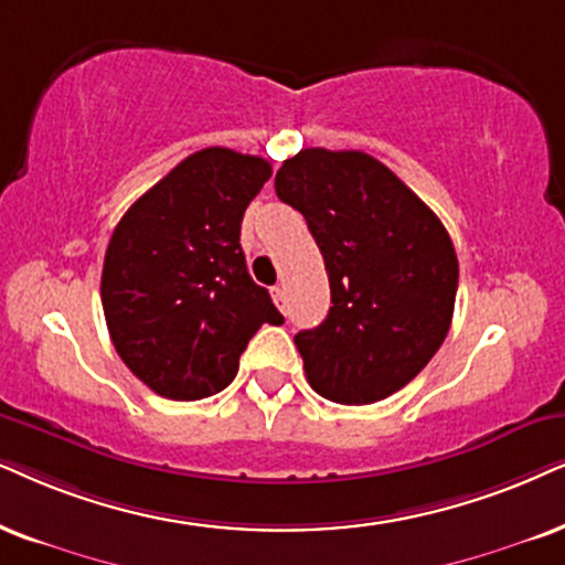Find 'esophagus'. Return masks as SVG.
<instances>
[{
    "instance_id": "esophagus-1",
    "label": "esophagus",
    "mask_w": 565,
    "mask_h": 565,
    "mask_svg": "<svg viewBox=\"0 0 565 565\" xmlns=\"http://www.w3.org/2000/svg\"><path fill=\"white\" fill-rule=\"evenodd\" d=\"M270 297H274V302L278 305V310H284V307H287V289H284V287L270 289Z\"/></svg>"
}]
</instances>
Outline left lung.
<instances>
[{
    "instance_id": "left-lung-1",
    "label": "left lung",
    "mask_w": 565,
    "mask_h": 565,
    "mask_svg": "<svg viewBox=\"0 0 565 565\" xmlns=\"http://www.w3.org/2000/svg\"><path fill=\"white\" fill-rule=\"evenodd\" d=\"M276 195L307 221L326 260L331 310L299 331L307 383L335 404H375L417 377L454 318L459 260L440 218L362 151L305 148Z\"/></svg>"
}]
</instances>
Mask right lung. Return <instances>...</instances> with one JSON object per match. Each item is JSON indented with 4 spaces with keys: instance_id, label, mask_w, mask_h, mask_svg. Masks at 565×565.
I'll use <instances>...</instances> for the list:
<instances>
[{
    "instance_id": "obj_1",
    "label": "right lung",
    "mask_w": 565,
    "mask_h": 565,
    "mask_svg": "<svg viewBox=\"0 0 565 565\" xmlns=\"http://www.w3.org/2000/svg\"><path fill=\"white\" fill-rule=\"evenodd\" d=\"M268 177L260 156L203 148L135 200L111 234L106 326L125 365L159 396L218 394L255 331L284 323L239 245L242 216Z\"/></svg>"
}]
</instances>
